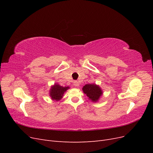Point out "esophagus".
Returning <instances> with one entry per match:
<instances>
[{
	"mask_svg": "<svg viewBox=\"0 0 153 153\" xmlns=\"http://www.w3.org/2000/svg\"><path fill=\"white\" fill-rule=\"evenodd\" d=\"M78 85H79V84H78V81H74V85L75 86H78Z\"/></svg>",
	"mask_w": 153,
	"mask_h": 153,
	"instance_id": "obj_1",
	"label": "esophagus"
}]
</instances>
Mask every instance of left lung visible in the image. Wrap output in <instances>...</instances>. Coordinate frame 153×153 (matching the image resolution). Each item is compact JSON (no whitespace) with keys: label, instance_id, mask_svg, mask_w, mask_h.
Segmentation results:
<instances>
[{"label":"left lung","instance_id":"8db88e82","mask_svg":"<svg viewBox=\"0 0 153 153\" xmlns=\"http://www.w3.org/2000/svg\"><path fill=\"white\" fill-rule=\"evenodd\" d=\"M87 96L92 101H97L102 94V91L99 86L95 84H87L82 88Z\"/></svg>","mask_w":153,"mask_h":153}]
</instances>
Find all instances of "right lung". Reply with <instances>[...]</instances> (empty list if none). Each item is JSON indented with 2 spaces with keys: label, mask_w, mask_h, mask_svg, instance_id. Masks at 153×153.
I'll return each mask as SVG.
<instances>
[{
  "label": "right lung",
  "mask_w": 153,
  "mask_h": 153,
  "mask_svg": "<svg viewBox=\"0 0 153 153\" xmlns=\"http://www.w3.org/2000/svg\"><path fill=\"white\" fill-rule=\"evenodd\" d=\"M69 88V87H62L59 84H55L50 89V96L52 100L59 101L62 98L64 92H66Z\"/></svg>",
  "instance_id": "1"
}]
</instances>
